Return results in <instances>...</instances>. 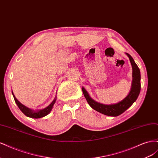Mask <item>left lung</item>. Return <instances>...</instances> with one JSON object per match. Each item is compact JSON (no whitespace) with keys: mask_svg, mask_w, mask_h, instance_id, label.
<instances>
[{"mask_svg":"<svg viewBox=\"0 0 158 158\" xmlns=\"http://www.w3.org/2000/svg\"><path fill=\"white\" fill-rule=\"evenodd\" d=\"M126 55L128 56L132 68V80L130 92L128 93L127 96L121 101L116 103L109 105L97 102L89 96V94L84 87L82 88L84 97L86 99L89 106L95 111L107 116L117 117L125 112L127 109L130 107L136 102L140 92L141 77L140 69L138 67L132 57L127 52Z\"/></svg>","mask_w":158,"mask_h":158,"instance_id":"obj_1","label":"left lung"}]
</instances>
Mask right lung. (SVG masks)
<instances>
[{
	"label": "right lung",
	"mask_w": 158,
	"mask_h": 158,
	"mask_svg": "<svg viewBox=\"0 0 158 158\" xmlns=\"http://www.w3.org/2000/svg\"><path fill=\"white\" fill-rule=\"evenodd\" d=\"M12 95H13V97L14 99V101H15L19 109L21 110V111L23 114H24L26 116H27L28 117H30V118H39L44 117L47 115V114H48L51 111V110H52V107H53V106L55 103L56 99V96L55 98V99H53V101H52L48 106L46 107L44 109L33 110V109L28 108L27 107L25 106L24 105H23L22 103H21L20 102H19L18 100L16 98V97L14 96L13 92H12Z\"/></svg>",
	"instance_id": "right-lung-1"
}]
</instances>
